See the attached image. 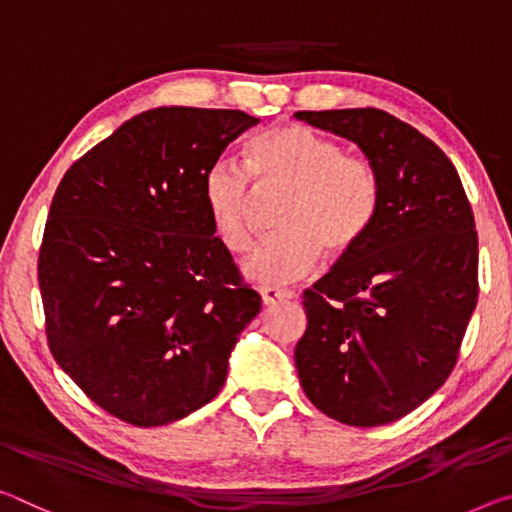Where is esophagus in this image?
<instances>
[{
    "label": "esophagus",
    "mask_w": 512,
    "mask_h": 512,
    "mask_svg": "<svg viewBox=\"0 0 512 512\" xmlns=\"http://www.w3.org/2000/svg\"><path fill=\"white\" fill-rule=\"evenodd\" d=\"M259 294H262V303H264L266 307L278 305V303H282V300L294 298V294H291V291L278 289V287H262V289H259Z\"/></svg>",
    "instance_id": "1"
}]
</instances>
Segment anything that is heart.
<instances>
[{
    "label": "heart",
    "instance_id": "b5f03b06",
    "mask_svg": "<svg viewBox=\"0 0 512 512\" xmlns=\"http://www.w3.org/2000/svg\"><path fill=\"white\" fill-rule=\"evenodd\" d=\"M257 191H291L280 232L243 259L246 278L289 285L319 264L321 253L344 257L367 237L380 209V177L371 161L344 154L342 145L305 125H280L248 145V173L218 159L202 177V202L214 237L232 253L253 241L250 207Z\"/></svg>",
    "mask_w": 512,
    "mask_h": 512
}]
</instances>
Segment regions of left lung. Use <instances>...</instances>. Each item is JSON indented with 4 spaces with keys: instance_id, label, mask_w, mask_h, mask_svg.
Masks as SVG:
<instances>
[{
    "instance_id": "left-lung-1",
    "label": "left lung",
    "mask_w": 512,
    "mask_h": 512,
    "mask_svg": "<svg viewBox=\"0 0 512 512\" xmlns=\"http://www.w3.org/2000/svg\"><path fill=\"white\" fill-rule=\"evenodd\" d=\"M353 141L378 170L380 209L360 246L305 289L296 344L303 392L348 426H383L456 367L478 298V237L456 166L380 109L296 111Z\"/></svg>"
}]
</instances>
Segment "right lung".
Here are the masks:
<instances>
[{
    "mask_svg": "<svg viewBox=\"0 0 512 512\" xmlns=\"http://www.w3.org/2000/svg\"><path fill=\"white\" fill-rule=\"evenodd\" d=\"M257 118L143 111L63 175L38 257L45 332L88 399L134 426L184 419L221 392L262 298L214 237L202 177Z\"/></svg>",
    "mask_w": 512,
    "mask_h": 512,
    "instance_id": "1",
    "label": "right lung"
}]
</instances>
